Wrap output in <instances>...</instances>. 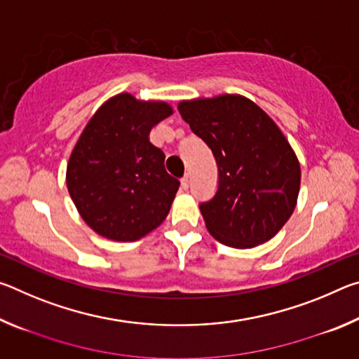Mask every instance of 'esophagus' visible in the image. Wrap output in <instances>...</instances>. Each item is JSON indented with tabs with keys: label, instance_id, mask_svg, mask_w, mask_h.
<instances>
[{
	"label": "esophagus",
	"instance_id": "obj_1",
	"mask_svg": "<svg viewBox=\"0 0 359 359\" xmlns=\"http://www.w3.org/2000/svg\"><path fill=\"white\" fill-rule=\"evenodd\" d=\"M180 184H182V188H184V190H188V187H190V175L185 174L184 177H182Z\"/></svg>",
	"mask_w": 359,
	"mask_h": 359
}]
</instances>
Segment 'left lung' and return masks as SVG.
I'll return each mask as SVG.
<instances>
[{"label": "left lung", "mask_w": 359, "mask_h": 359, "mask_svg": "<svg viewBox=\"0 0 359 359\" xmlns=\"http://www.w3.org/2000/svg\"><path fill=\"white\" fill-rule=\"evenodd\" d=\"M179 112L218 166L215 196L199 204L209 233L234 248L274 238L301 185L299 161L274 120L241 95L182 101Z\"/></svg>", "instance_id": "1"}]
</instances>
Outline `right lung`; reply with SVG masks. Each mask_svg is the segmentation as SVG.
Listing matches in <instances>:
<instances>
[{"label": "right lung", "instance_id": "1", "mask_svg": "<svg viewBox=\"0 0 359 359\" xmlns=\"http://www.w3.org/2000/svg\"><path fill=\"white\" fill-rule=\"evenodd\" d=\"M172 114L163 101L120 93L85 126L66 169L79 214L102 238L133 242L160 226L180 182L165 169V154L150 130Z\"/></svg>", "mask_w": 359, "mask_h": 359}]
</instances>
